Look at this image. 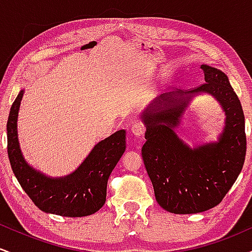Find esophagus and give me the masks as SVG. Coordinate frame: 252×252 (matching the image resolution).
<instances>
[{
	"mask_svg": "<svg viewBox=\"0 0 252 252\" xmlns=\"http://www.w3.org/2000/svg\"><path fill=\"white\" fill-rule=\"evenodd\" d=\"M130 131H131V134L136 136V137H141V136L144 134V131H146V128H144V124L142 122L136 121V122L132 124Z\"/></svg>",
	"mask_w": 252,
	"mask_h": 252,
	"instance_id": "34e87169",
	"label": "esophagus"
}]
</instances>
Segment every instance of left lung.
<instances>
[{"mask_svg":"<svg viewBox=\"0 0 252 252\" xmlns=\"http://www.w3.org/2000/svg\"><path fill=\"white\" fill-rule=\"evenodd\" d=\"M204 84L156 97L143 110L142 158L158 204L175 215H192L217 206L238 178L247 153L243 109L224 72L201 65ZM207 93L222 106L225 126L219 140L189 147L175 132L191 99Z\"/></svg>","mask_w":252,"mask_h":252,"instance_id":"1","label":"left lung"}]
</instances>
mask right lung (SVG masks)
Returning <instances> with one entry per match:
<instances>
[{
  "label": "right lung",
  "mask_w": 252,
  "mask_h": 252,
  "mask_svg": "<svg viewBox=\"0 0 252 252\" xmlns=\"http://www.w3.org/2000/svg\"><path fill=\"white\" fill-rule=\"evenodd\" d=\"M24 94L21 90L17 94L7 122L8 156L17 181L43 212L73 218L94 215L105 204L108 179L126 152V130L98 142L74 172L47 176L28 164L20 148L17 116Z\"/></svg>",
  "instance_id": "right-lung-1"
}]
</instances>
